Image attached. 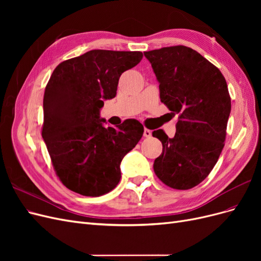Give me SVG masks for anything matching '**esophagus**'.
<instances>
[{"label": "esophagus", "mask_w": 261, "mask_h": 261, "mask_svg": "<svg viewBox=\"0 0 261 261\" xmlns=\"http://www.w3.org/2000/svg\"><path fill=\"white\" fill-rule=\"evenodd\" d=\"M151 130H150V129H148V128H145L144 129V136L145 137H147V138H149V137H151Z\"/></svg>", "instance_id": "obj_1"}]
</instances>
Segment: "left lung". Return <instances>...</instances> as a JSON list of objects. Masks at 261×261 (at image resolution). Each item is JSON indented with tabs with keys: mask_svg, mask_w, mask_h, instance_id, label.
Returning <instances> with one entry per match:
<instances>
[{
	"mask_svg": "<svg viewBox=\"0 0 261 261\" xmlns=\"http://www.w3.org/2000/svg\"><path fill=\"white\" fill-rule=\"evenodd\" d=\"M159 82L160 99L178 115L176 133L152 136L162 143L155 175L174 189H189L206 178L224 147L231 97L220 69L197 51L174 45L144 52Z\"/></svg>",
	"mask_w": 261,
	"mask_h": 261,
	"instance_id": "8db88e82",
	"label": "left lung"
}]
</instances>
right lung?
Here are the masks:
<instances>
[{
    "label": "right lung",
    "instance_id": "obj_1",
    "mask_svg": "<svg viewBox=\"0 0 261 261\" xmlns=\"http://www.w3.org/2000/svg\"><path fill=\"white\" fill-rule=\"evenodd\" d=\"M143 59L139 51L91 50L55 67L43 97L42 138L63 185L77 194H108L121 179V161L143 137L144 126L125 120L117 128L100 118L103 100Z\"/></svg>",
    "mask_w": 261,
    "mask_h": 261
}]
</instances>
